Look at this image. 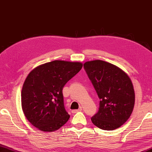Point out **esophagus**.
Wrapping results in <instances>:
<instances>
[{
  "instance_id": "esophagus-1",
  "label": "esophagus",
  "mask_w": 152,
  "mask_h": 152,
  "mask_svg": "<svg viewBox=\"0 0 152 152\" xmlns=\"http://www.w3.org/2000/svg\"><path fill=\"white\" fill-rule=\"evenodd\" d=\"M81 110H82V108H79V109L72 110V113H78V112L81 111Z\"/></svg>"
}]
</instances>
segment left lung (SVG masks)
<instances>
[{
	"label": "left lung",
	"mask_w": 152,
	"mask_h": 152,
	"mask_svg": "<svg viewBox=\"0 0 152 152\" xmlns=\"http://www.w3.org/2000/svg\"><path fill=\"white\" fill-rule=\"evenodd\" d=\"M84 69L100 100L98 113L91 118L92 123L104 130L119 128L134 108L135 94L130 78L118 67L101 60L85 63Z\"/></svg>",
	"instance_id": "8db88e82"
}]
</instances>
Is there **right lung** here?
Instances as JSON below:
<instances>
[{"mask_svg":"<svg viewBox=\"0 0 152 152\" xmlns=\"http://www.w3.org/2000/svg\"><path fill=\"white\" fill-rule=\"evenodd\" d=\"M79 62L53 61L33 69L24 81L22 108L28 121L43 132H53L69 119L63 101V88L80 72Z\"/></svg>","mask_w":152,"mask_h":152,"instance_id":"add662e5","label":"right lung"}]
</instances>
